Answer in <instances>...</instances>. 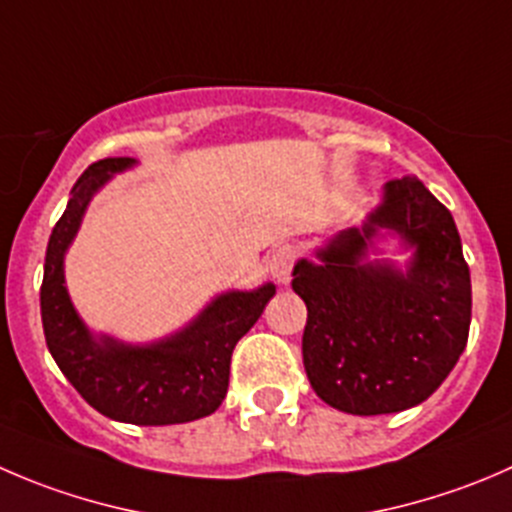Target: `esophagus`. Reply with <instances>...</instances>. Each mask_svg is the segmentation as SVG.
Wrapping results in <instances>:
<instances>
[{"instance_id": "obj_1", "label": "esophagus", "mask_w": 512, "mask_h": 512, "mask_svg": "<svg viewBox=\"0 0 512 512\" xmlns=\"http://www.w3.org/2000/svg\"><path fill=\"white\" fill-rule=\"evenodd\" d=\"M292 267H295V250L292 247H280L270 257V272L280 285H287L292 280Z\"/></svg>"}]
</instances>
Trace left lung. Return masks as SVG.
<instances>
[{
    "label": "left lung",
    "mask_w": 512,
    "mask_h": 512,
    "mask_svg": "<svg viewBox=\"0 0 512 512\" xmlns=\"http://www.w3.org/2000/svg\"><path fill=\"white\" fill-rule=\"evenodd\" d=\"M414 250L409 267L367 261L381 232ZM292 290L305 300L302 362L317 398L350 415H388L428 400L463 355L470 270L443 202L408 175L385 185L362 227L300 260Z\"/></svg>",
    "instance_id": "obj_1"
}]
</instances>
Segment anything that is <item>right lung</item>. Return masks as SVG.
I'll return each instance as SVG.
<instances>
[{
	"label": "right lung",
	"mask_w": 512,
	"mask_h": 512,
	"mask_svg": "<svg viewBox=\"0 0 512 512\" xmlns=\"http://www.w3.org/2000/svg\"><path fill=\"white\" fill-rule=\"evenodd\" d=\"M132 165V157H107L89 165L72 187L44 257L39 292L44 337L59 370L97 413L132 425L190 423L222 405L230 385L232 350L262 315L275 285L222 292L190 325L150 345L94 337L64 287V252L94 192L114 172Z\"/></svg>",
	"instance_id": "add662e5"
}]
</instances>
